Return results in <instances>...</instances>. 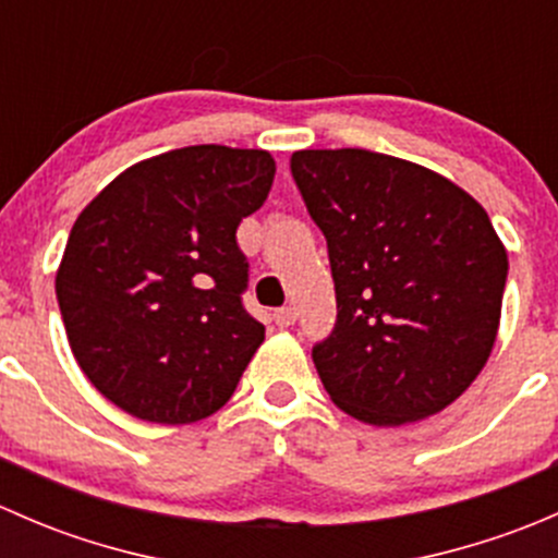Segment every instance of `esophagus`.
<instances>
[{
	"label": "esophagus",
	"instance_id": "34e87169",
	"mask_svg": "<svg viewBox=\"0 0 558 558\" xmlns=\"http://www.w3.org/2000/svg\"><path fill=\"white\" fill-rule=\"evenodd\" d=\"M296 320V307L286 305L280 307V311H275V324L278 326H291Z\"/></svg>",
	"mask_w": 558,
	"mask_h": 558
}]
</instances>
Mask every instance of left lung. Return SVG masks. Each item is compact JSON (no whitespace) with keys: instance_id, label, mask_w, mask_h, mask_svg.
I'll return each mask as SVG.
<instances>
[{"instance_id":"left-lung-1","label":"left lung","mask_w":558,"mask_h":558,"mask_svg":"<svg viewBox=\"0 0 558 558\" xmlns=\"http://www.w3.org/2000/svg\"><path fill=\"white\" fill-rule=\"evenodd\" d=\"M291 174L329 247L337 320L313 345L331 402L399 426L440 413L492 356L508 253L442 174L364 148L296 150Z\"/></svg>"}]
</instances>
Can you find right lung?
I'll return each mask as SVG.
<instances>
[{
    "label": "right lung",
    "mask_w": 558,
    "mask_h": 558,
    "mask_svg": "<svg viewBox=\"0 0 558 558\" xmlns=\"http://www.w3.org/2000/svg\"><path fill=\"white\" fill-rule=\"evenodd\" d=\"M272 178L267 150L189 145L129 167L77 216L56 272L66 340L134 418L194 424L238 388L264 342L238 227Z\"/></svg>",
    "instance_id": "right-lung-1"
}]
</instances>
